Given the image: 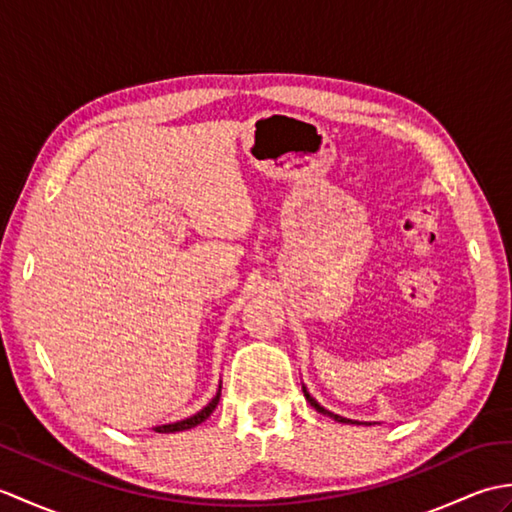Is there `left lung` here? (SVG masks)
I'll return each mask as SVG.
<instances>
[{"label":"left lung","mask_w":512,"mask_h":512,"mask_svg":"<svg viewBox=\"0 0 512 512\" xmlns=\"http://www.w3.org/2000/svg\"><path fill=\"white\" fill-rule=\"evenodd\" d=\"M301 389H303V396H306V400L310 402V405H312L314 409H317L319 413H323V416H330L332 420H336V422H345V424H367V427H369V424H372V422H358V420H350V418H343V416H339V413H332V411H328L325 407H321L319 402L310 396V391H308V387H306V385H301Z\"/></svg>","instance_id":"left-lung-1"}]
</instances>
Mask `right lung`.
<instances>
[{"instance_id": "obj_1", "label": "right lung", "mask_w": 512, "mask_h": 512, "mask_svg": "<svg viewBox=\"0 0 512 512\" xmlns=\"http://www.w3.org/2000/svg\"><path fill=\"white\" fill-rule=\"evenodd\" d=\"M220 394H222V383H220V387H217V394H215L209 402H206V405H204L198 413H193V416L184 418V420H178V422L160 424V427H154V431H156V433H176V431H187V429L198 427V424H202V422H204L206 418H209L211 413L215 411L217 402H220Z\"/></svg>"}]
</instances>
